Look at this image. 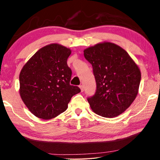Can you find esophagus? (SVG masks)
<instances>
[{"label":"esophagus","instance_id":"34e87169","mask_svg":"<svg viewBox=\"0 0 160 160\" xmlns=\"http://www.w3.org/2000/svg\"><path fill=\"white\" fill-rule=\"evenodd\" d=\"M79 87H80V90H81V92H82L84 91V87H83V85H80Z\"/></svg>","mask_w":160,"mask_h":160}]
</instances>
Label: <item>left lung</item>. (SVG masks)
<instances>
[{
    "label": "left lung",
    "mask_w": 160,
    "mask_h": 160,
    "mask_svg": "<svg viewBox=\"0 0 160 160\" xmlns=\"http://www.w3.org/2000/svg\"><path fill=\"white\" fill-rule=\"evenodd\" d=\"M92 66L97 89L88 98L91 109L103 117H116L128 109L138 92L141 79L138 66L126 51L111 42L84 50Z\"/></svg>",
    "instance_id": "obj_1"
}]
</instances>
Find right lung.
<instances>
[{"label": "right lung", "mask_w": 160, "mask_h": 160, "mask_svg": "<svg viewBox=\"0 0 160 160\" xmlns=\"http://www.w3.org/2000/svg\"><path fill=\"white\" fill-rule=\"evenodd\" d=\"M70 48L58 44L37 51L20 74V94L28 109L37 117L55 118L67 109L72 97L79 93L78 86L70 85L72 70L67 59Z\"/></svg>", "instance_id": "right-lung-1"}]
</instances>
